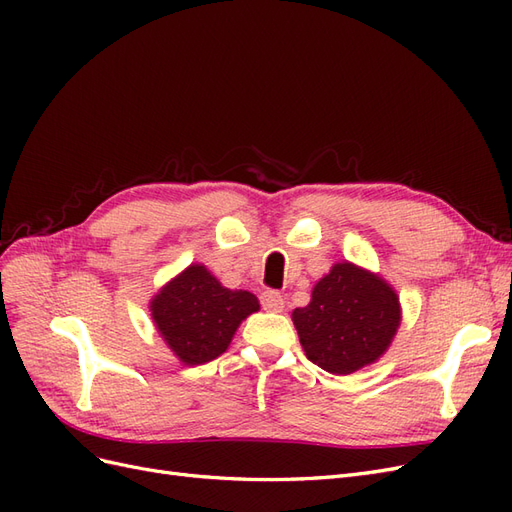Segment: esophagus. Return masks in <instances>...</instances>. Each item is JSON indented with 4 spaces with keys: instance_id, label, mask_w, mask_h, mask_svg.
<instances>
[{
    "instance_id": "34e87169",
    "label": "esophagus",
    "mask_w": 512,
    "mask_h": 512,
    "mask_svg": "<svg viewBox=\"0 0 512 512\" xmlns=\"http://www.w3.org/2000/svg\"><path fill=\"white\" fill-rule=\"evenodd\" d=\"M260 305L267 312H282L284 309V294L277 290H265L260 292Z\"/></svg>"
}]
</instances>
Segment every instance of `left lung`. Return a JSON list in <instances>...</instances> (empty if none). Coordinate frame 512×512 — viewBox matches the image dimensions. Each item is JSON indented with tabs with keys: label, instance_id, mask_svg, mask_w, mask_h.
<instances>
[{
	"label": "left lung",
	"instance_id": "1",
	"mask_svg": "<svg viewBox=\"0 0 512 512\" xmlns=\"http://www.w3.org/2000/svg\"><path fill=\"white\" fill-rule=\"evenodd\" d=\"M395 290L350 262L324 275L307 307L292 312L307 359L331 374H352L389 348L399 327Z\"/></svg>",
	"mask_w": 512,
	"mask_h": 512
}]
</instances>
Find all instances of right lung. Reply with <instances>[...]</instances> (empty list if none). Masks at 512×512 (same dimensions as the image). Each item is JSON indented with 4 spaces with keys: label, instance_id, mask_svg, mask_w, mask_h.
Segmentation results:
<instances>
[{
    "label": "right lung",
    "instance_id": "1",
    "mask_svg": "<svg viewBox=\"0 0 512 512\" xmlns=\"http://www.w3.org/2000/svg\"><path fill=\"white\" fill-rule=\"evenodd\" d=\"M258 307L252 292L228 290L205 267L192 265L151 301V316L185 365H203L228 348L241 320Z\"/></svg>",
    "mask_w": 512,
    "mask_h": 512
}]
</instances>
